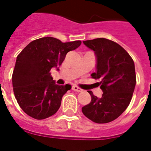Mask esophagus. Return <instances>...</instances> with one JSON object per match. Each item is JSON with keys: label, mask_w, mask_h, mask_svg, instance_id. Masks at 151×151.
<instances>
[{"label": "esophagus", "mask_w": 151, "mask_h": 151, "mask_svg": "<svg viewBox=\"0 0 151 151\" xmlns=\"http://www.w3.org/2000/svg\"><path fill=\"white\" fill-rule=\"evenodd\" d=\"M72 90H73V91H76V92H81V91H82V90H81V88H79V87H78L77 86H73Z\"/></svg>", "instance_id": "obj_1"}]
</instances>
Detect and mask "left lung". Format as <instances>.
I'll list each match as a JSON object with an SVG mask.
<instances>
[{
    "label": "left lung",
    "mask_w": 151,
    "mask_h": 151,
    "mask_svg": "<svg viewBox=\"0 0 151 151\" xmlns=\"http://www.w3.org/2000/svg\"><path fill=\"white\" fill-rule=\"evenodd\" d=\"M86 46L94 52L96 72L102 96L98 98L90 93L91 101L81 108L86 118L96 123H108L126 110L132 98L136 85L134 63L121 45L106 38L84 41Z\"/></svg>",
    "instance_id": "1"
}]
</instances>
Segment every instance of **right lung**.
Listing matches in <instances>:
<instances>
[{
    "mask_svg": "<svg viewBox=\"0 0 151 151\" xmlns=\"http://www.w3.org/2000/svg\"><path fill=\"white\" fill-rule=\"evenodd\" d=\"M81 41L63 43L52 37L31 41L19 53L12 77L14 95L22 110L35 119L53 115L61 106L62 97L71 86H59L50 70H58L68 52L76 50Z\"/></svg>",
    "mask_w": 151,
    "mask_h": 151,
    "instance_id": "right-lung-1",
    "label": "right lung"
}]
</instances>
